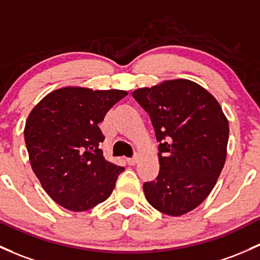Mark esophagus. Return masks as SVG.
I'll return each instance as SVG.
<instances>
[{"label":"esophagus","mask_w":260,"mask_h":260,"mask_svg":"<svg viewBox=\"0 0 260 260\" xmlns=\"http://www.w3.org/2000/svg\"><path fill=\"white\" fill-rule=\"evenodd\" d=\"M138 161V156H133V158H128L127 159V162H128V165H135L136 162Z\"/></svg>","instance_id":"1"}]
</instances>
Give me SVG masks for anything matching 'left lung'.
Here are the masks:
<instances>
[{
  "instance_id": "8db88e82",
  "label": "left lung",
  "mask_w": 260,
  "mask_h": 260,
  "mask_svg": "<svg viewBox=\"0 0 260 260\" xmlns=\"http://www.w3.org/2000/svg\"><path fill=\"white\" fill-rule=\"evenodd\" d=\"M150 117L159 142V175L144 182L147 201L181 216L199 206L216 185L227 155L230 127L218 101L186 79L133 91Z\"/></svg>"
}]
</instances>
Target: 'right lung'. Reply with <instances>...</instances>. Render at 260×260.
Here are the masks:
<instances>
[{"label":"right lung","instance_id":"right-lung-1","mask_svg":"<svg viewBox=\"0 0 260 260\" xmlns=\"http://www.w3.org/2000/svg\"><path fill=\"white\" fill-rule=\"evenodd\" d=\"M123 90L68 86L54 90L30 111L24 127L32 169L54 201L74 212L110 198L124 168L105 159L99 123Z\"/></svg>","mask_w":260,"mask_h":260}]
</instances>
